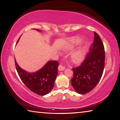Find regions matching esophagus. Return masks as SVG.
<instances>
[{
	"label": "esophagus",
	"instance_id": "1",
	"mask_svg": "<svg viewBox=\"0 0 120 120\" xmlns=\"http://www.w3.org/2000/svg\"><path fill=\"white\" fill-rule=\"evenodd\" d=\"M65 69V68L64 67V66H62V64H60L58 66V70L59 71H62V70H64Z\"/></svg>",
	"mask_w": 120,
	"mask_h": 120
}]
</instances>
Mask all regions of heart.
<instances>
[{"instance_id": "1", "label": "heart", "mask_w": 120, "mask_h": 120, "mask_svg": "<svg viewBox=\"0 0 120 120\" xmlns=\"http://www.w3.org/2000/svg\"><path fill=\"white\" fill-rule=\"evenodd\" d=\"M80 41V40L79 39H77V38H71V39L70 40V45L72 46L76 42H78ZM84 54L85 50L84 49H80L75 51V52L72 53V54H71V58L74 62H79L80 61H82V59L84 58Z\"/></svg>"}]
</instances>
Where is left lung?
I'll return each mask as SVG.
<instances>
[{"mask_svg":"<svg viewBox=\"0 0 120 120\" xmlns=\"http://www.w3.org/2000/svg\"><path fill=\"white\" fill-rule=\"evenodd\" d=\"M104 66V46L98 34L94 32L90 52L79 66L72 68L74 76L71 83L76 92L84 94L93 90L102 76Z\"/></svg>","mask_w":120,"mask_h":120,"instance_id":"obj_1","label":"left lung"}]
</instances>
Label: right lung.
<instances>
[{"mask_svg":"<svg viewBox=\"0 0 120 120\" xmlns=\"http://www.w3.org/2000/svg\"><path fill=\"white\" fill-rule=\"evenodd\" d=\"M37 31H39V30H37ZM15 63L21 79L32 92L43 96L52 90L58 74L59 64L56 61H50L41 69L34 73H28L22 69L15 60Z\"/></svg>","mask_w":120,"mask_h":120,"instance_id":"obj_1","label":"right lung"}]
</instances>
